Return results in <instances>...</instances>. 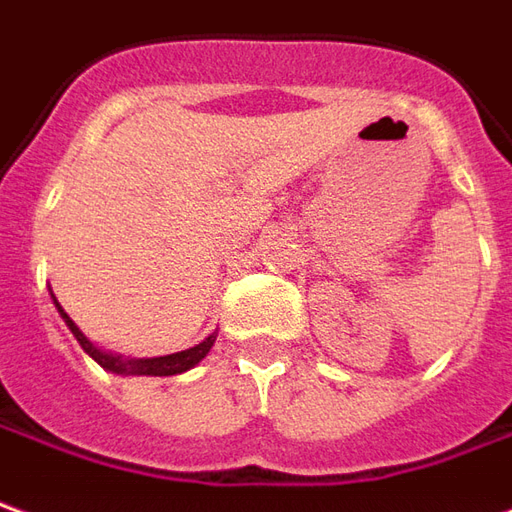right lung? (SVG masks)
Instances as JSON below:
<instances>
[{
  "label": "right lung",
  "instance_id": "add662e5",
  "mask_svg": "<svg viewBox=\"0 0 512 512\" xmlns=\"http://www.w3.org/2000/svg\"><path fill=\"white\" fill-rule=\"evenodd\" d=\"M52 293V288H49ZM52 302H55L57 313L60 318L66 321V327L71 330V335L77 338V343L82 346V352L96 360L99 366L110 371V374H119V377H174V374H182V371H188V368H194L196 363H202V357H207L210 352V346L216 343V335L219 332H210L205 341L196 343L191 349H182V352H174V355H163V357H124V355H113V352H105L102 346H96L85 332L71 321V316L60 307L57 302V296L52 293Z\"/></svg>",
  "mask_w": 512,
  "mask_h": 512
}]
</instances>
